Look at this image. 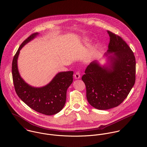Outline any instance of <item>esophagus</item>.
<instances>
[{
  "instance_id": "esophagus-1",
  "label": "esophagus",
  "mask_w": 147,
  "mask_h": 147,
  "mask_svg": "<svg viewBox=\"0 0 147 147\" xmlns=\"http://www.w3.org/2000/svg\"><path fill=\"white\" fill-rule=\"evenodd\" d=\"M80 73L79 71H76V73L74 74V78L75 79H80Z\"/></svg>"
}]
</instances>
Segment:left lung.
Segmentation results:
<instances>
[{
    "label": "left lung",
    "mask_w": 147,
    "mask_h": 147,
    "mask_svg": "<svg viewBox=\"0 0 147 147\" xmlns=\"http://www.w3.org/2000/svg\"><path fill=\"white\" fill-rule=\"evenodd\" d=\"M110 36L109 65L101 66L94 61L85 70L82 80L86 88L90 105L98 110L118 106L127 98L136 80V60L132 51L117 34L107 30Z\"/></svg>",
    "instance_id": "1"
}]
</instances>
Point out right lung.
Returning <instances> with one entry per match:
<instances>
[{"label":"right lung","mask_w":147,"mask_h":147,"mask_svg":"<svg viewBox=\"0 0 147 147\" xmlns=\"http://www.w3.org/2000/svg\"><path fill=\"white\" fill-rule=\"evenodd\" d=\"M38 34H32L25 40L13 57L12 74L15 91L18 96L34 111L47 115L59 113L66 99V91L73 82V71L59 73L47 85L34 88L27 84L20 77L18 68V59L22 48Z\"/></svg>","instance_id":"obj_1"}]
</instances>
